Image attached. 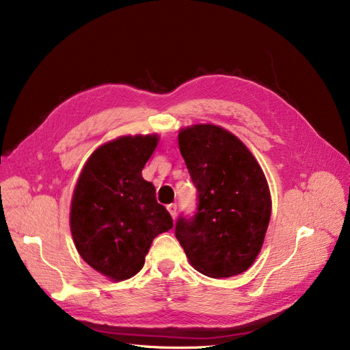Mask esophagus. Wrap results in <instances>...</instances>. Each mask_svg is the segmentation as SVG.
Here are the masks:
<instances>
[{"mask_svg": "<svg viewBox=\"0 0 350 350\" xmlns=\"http://www.w3.org/2000/svg\"><path fill=\"white\" fill-rule=\"evenodd\" d=\"M167 211L170 212L172 218H173V219H176V217H177V205H176V204H170V205H167Z\"/></svg>", "mask_w": 350, "mask_h": 350, "instance_id": "esophagus-1", "label": "esophagus"}]
</instances>
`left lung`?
I'll return each instance as SVG.
<instances>
[{
  "instance_id": "8db88e82",
  "label": "left lung",
  "mask_w": 350,
  "mask_h": 350,
  "mask_svg": "<svg viewBox=\"0 0 350 350\" xmlns=\"http://www.w3.org/2000/svg\"><path fill=\"white\" fill-rule=\"evenodd\" d=\"M178 148L198 189V209L180 217L176 239L190 265L209 278L249 269L260 253L272 212L262 167L247 146L217 125L178 132Z\"/></svg>"
}]
</instances>
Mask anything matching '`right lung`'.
Returning a JSON list of instances; mask_svg holds the SVG:
<instances>
[{"mask_svg": "<svg viewBox=\"0 0 350 350\" xmlns=\"http://www.w3.org/2000/svg\"><path fill=\"white\" fill-rule=\"evenodd\" d=\"M157 144V135H128L98 146L74 189V244L85 263L111 280L137 275L152 240L173 228L154 185L141 174Z\"/></svg>", "mask_w": 350, "mask_h": 350, "instance_id": "1", "label": "right lung"}]
</instances>
